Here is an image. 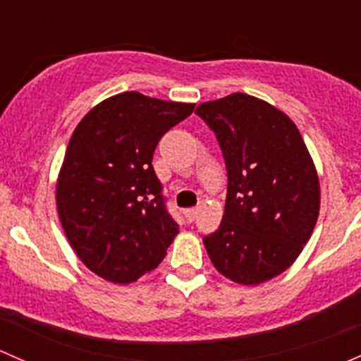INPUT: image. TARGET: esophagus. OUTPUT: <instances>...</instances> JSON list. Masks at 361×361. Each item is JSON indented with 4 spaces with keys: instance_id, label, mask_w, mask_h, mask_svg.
I'll return each instance as SVG.
<instances>
[{
    "instance_id": "34e87169",
    "label": "esophagus",
    "mask_w": 361,
    "mask_h": 361,
    "mask_svg": "<svg viewBox=\"0 0 361 361\" xmlns=\"http://www.w3.org/2000/svg\"><path fill=\"white\" fill-rule=\"evenodd\" d=\"M184 214H185V219H188V222H192L196 219V215H198V208H189V210H185Z\"/></svg>"
}]
</instances>
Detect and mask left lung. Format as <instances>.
Listing matches in <instances>:
<instances>
[{
	"mask_svg": "<svg viewBox=\"0 0 361 361\" xmlns=\"http://www.w3.org/2000/svg\"><path fill=\"white\" fill-rule=\"evenodd\" d=\"M195 113L215 132L228 169L222 222L203 238L208 257L235 283H264L288 269L313 235V158L295 123L266 100L231 94Z\"/></svg>",
	"mask_w": 361,
	"mask_h": 361,
	"instance_id": "left-lung-1",
	"label": "left lung"
}]
</instances>
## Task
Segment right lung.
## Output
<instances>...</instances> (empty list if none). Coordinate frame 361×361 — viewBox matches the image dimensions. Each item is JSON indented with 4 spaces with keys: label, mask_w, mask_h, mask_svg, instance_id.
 Masks as SVG:
<instances>
[{
    "label": "right lung",
    "mask_w": 361,
    "mask_h": 361,
    "mask_svg": "<svg viewBox=\"0 0 361 361\" xmlns=\"http://www.w3.org/2000/svg\"><path fill=\"white\" fill-rule=\"evenodd\" d=\"M192 109L123 92L74 128L55 191L59 219L81 262L104 280L137 281L179 233L151 161L159 139Z\"/></svg>",
    "instance_id": "add662e5"
}]
</instances>
